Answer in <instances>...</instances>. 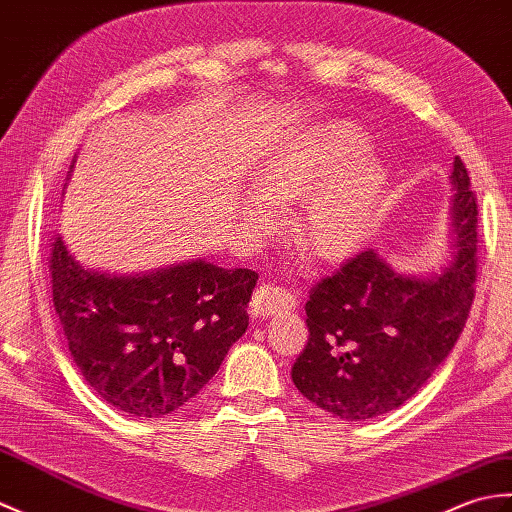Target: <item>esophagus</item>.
<instances>
[{
  "instance_id": "esophagus-1",
  "label": "esophagus",
  "mask_w": 512,
  "mask_h": 512,
  "mask_svg": "<svg viewBox=\"0 0 512 512\" xmlns=\"http://www.w3.org/2000/svg\"><path fill=\"white\" fill-rule=\"evenodd\" d=\"M294 296L283 290V288H275V285H259L253 294V301H251V312L253 316L259 318H268L277 312L283 310H292L294 307Z\"/></svg>"
}]
</instances>
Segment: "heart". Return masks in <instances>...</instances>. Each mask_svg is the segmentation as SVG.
<instances>
[{"instance_id": "b5f03b06", "label": "heart", "mask_w": 512, "mask_h": 512, "mask_svg": "<svg viewBox=\"0 0 512 512\" xmlns=\"http://www.w3.org/2000/svg\"><path fill=\"white\" fill-rule=\"evenodd\" d=\"M366 148V133L351 122H329L310 130L255 170L257 196L240 200L242 220L253 229H264L270 211L261 200L292 205L323 186L294 218V242L314 259L349 257L371 233L386 194L384 165L373 154H364Z\"/></svg>"}]
</instances>
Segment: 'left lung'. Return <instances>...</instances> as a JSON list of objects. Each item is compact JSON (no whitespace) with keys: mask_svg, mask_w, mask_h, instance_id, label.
Listing matches in <instances>:
<instances>
[{"mask_svg":"<svg viewBox=\"0 0 512 512\" xmlns=\"http://www.w3.org/2000/svg\"><path fill=\"white\" fill-rule=\"evenodd\" d=\"M447 259L406 272L375 248L344 261L305 303L310 338L292 366L294 386L320 410L366 421L403 406L454 349L473 303L478 205L454 159Z\"/></svg>","mask_w":512,"mask_h":512,"instance_id":"obj_1","label":"left lung"}]
</instances>
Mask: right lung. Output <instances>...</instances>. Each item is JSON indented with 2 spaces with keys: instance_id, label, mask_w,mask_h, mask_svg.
Instances as JSON below:
<instances>
[{
  "instance_id": "add662e5",
  "label": "right lung",
  "mask_w": 512,
  "mask_h": 512,
  "mask_svg": "<svg viewBox=\"0 0 512 512\" xmlns=\"http://www.w3.org/2000/svg\"><path fill=\"white\" fill-rule=\"evenodd\" d=\"M52 246L69 351L95 395L128 417L159 419L196 397L248 327L253 270L192 259L120 275L82 264L63 235Z\"/></svg>"
}]
</instances>
